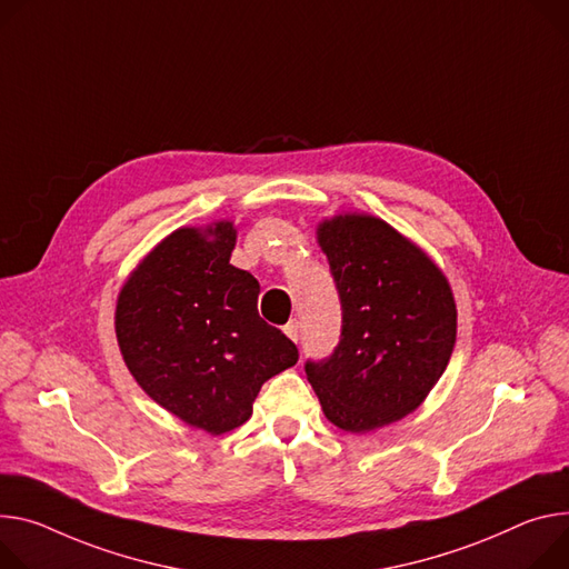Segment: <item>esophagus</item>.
Wrapping results in <instances>:
<instances>
[{
    "instance_id": "esophagus-1",
    "label": "esophagus",
    "mask_w": 569,
    "mask_h": 569,
    "mask_svg": "<svg viewBox=\"0 0 569 569\" xmlns=\"http://www.w3.org/2000/svg\"><path fill=\"white\" fill-rule=\"evenodd\" d=\"M283 333H286L292 342H297V340H299V322H297V320H290V322L283 327Z\"/></svg>"
}]
</instances>
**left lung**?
Returning <instances> with one entry per match:
<instances>
[{
    "label": "left lung",
    "instance_id": "obj_1",
    "mask_svg": "<svg viewBox=\"0 0 569 569\" xmlns=\"http://www.w3.org/2000/svg\"><path fill=\"white\" fill-rule=\"evenodd\" d=\"M318 242L342 303L333 353L308 360L306 377L325 416L349 433L388 427L438 383L456 345L451 286L429 253L381 218L340 213Z\"/></svg>",
    "mask_w": 569,
    "mask_h": 569
}]
</instances>
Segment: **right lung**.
<instances>
[{"label": "right lung", "instance_id": "right-lung-1", "mask_svg": "<svg viewBox=\"0 0 569 569\" xmlns=\"http://www.w3.org/2000/svg\"><path fill=\"white\" fill-rule=\"evenodd\" d=\"M236 227H181L127 277L116 336L136 383L188 427L211 436L251 418L253 399L297 363V347L258 316L261 286L233 268Z\"/></svg>", "mask_w": 569, "mask_h": 569}]
</instances>
